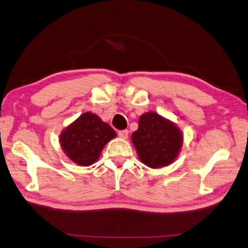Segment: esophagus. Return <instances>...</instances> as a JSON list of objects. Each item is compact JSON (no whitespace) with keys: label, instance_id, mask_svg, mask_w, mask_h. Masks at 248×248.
<instances>
[{"label":"esophagus","instance_id":"obj_1","mask_svg":"<svg viewBox=\"0 0 248 248\" xmlns=\"http://www.w3.org/2000/svg\"><path fill=\"white\" fill-rule=\"evenodd\" d=\"M119 138L121 139H128V135H129V131L128 130H120L118 132Z\"/></svg>","mask_w":248,"mask_h":248}]
</instances>
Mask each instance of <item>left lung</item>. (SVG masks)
<instances>
[{
  "instance_id": "1",
  "label": "left lung",
  "mask_w": 248,
  "mask_h": 248,
  "mask_svg": "<svg viewBox=\"0 0 248 248\" xmlns=\"http://www.w3.org/2000/svg\"><path fill=\"white\" fill-rule=\"evenodd\" d=\"M131 139L140 161L152 169L171 164L181 153L184 140L177 125L155 111L140 116L139 129Z\"/></svg>"
}]
</instances>
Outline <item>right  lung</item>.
<instances>
[{"label": "right lung", "mask_w": 248, "mask_h": 248, "mask_svg": "<svg viewBox=\"0 0 248 248\" xmlns=\"http://www.w3.org/2000/svg\"><path fill=\"white\" fill-rule=\"evenodd\" d=\"M115 137L116 132L108 124L98 115L87 111L62 131L59 140L67 158L78 166L89 167Z\"/></svg>", "instance_id": "1"}]
</instances>
